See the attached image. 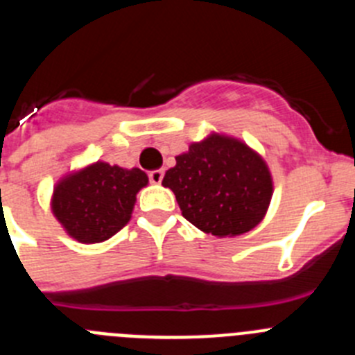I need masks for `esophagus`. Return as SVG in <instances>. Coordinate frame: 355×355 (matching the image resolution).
I'll return each instance as SVG.
<instances>
[{
    "label": "esophagus",
    "mask_w": 355,
    "mask_h": 355,
    "mask_svg": "<svg viewBox=\"0 0 355 355\" xmlns=\"http://www.w3.org/2000/svg\"><path fill=\"white\" fill-rule=\"evenodd\" d=\"M163 174H165V172L162 171V168H156V171H150L149 172V181L153 184H159L162 183V180H163Z\"/></svg>",
    "instance_id": "1"
}]
</instances>
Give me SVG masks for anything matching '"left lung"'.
Here are the masks:
<instances>
[{"label": "left lung", "mask_w": 355, "mask_h": 355, "mask_svg": "<svg viewBox=\"0 0 355 355\" xmlns=\"http://www.w3.org/2000/svg\"><path fill=\"white\" fill-rule=\"evenodd\" d=\"M181 213L202 233L240 236L265 218L272 196V172L258 150L243 140L211 131L165 172Z\"/></svg>", "instance_id": "obj_1"}]
</instances>
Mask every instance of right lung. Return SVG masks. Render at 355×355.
<instances>
[{
  "mask_svg": "<svg viewBox=\"0 0 355 355\" xmlns=\"http://www.w3.org/2000/svg\"><path fill=\"white\" fill-rule=\"evenodd\" d=\"M147 183L149 178L140 168L97 159L56 181L51 211L72 240L101 243L131 220L137 193Z\"/></svg>",
  "mask_w": 355,
  "mask_h": 355,
  "instance_id": "add662e5",
  "label": "right lung"
}]
</instances>
